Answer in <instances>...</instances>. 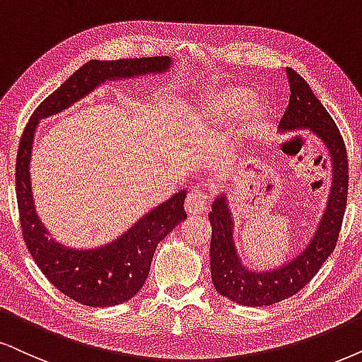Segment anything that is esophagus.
Returning a JSON list of instances; mask_svg holds the SVG:
<instances>
[{
    "instance_id": "1",
    "label": "esophagus",
    "mask_w": 362,
    "mask_h": 362,
    "mask_svg": "<svg viewBox=\"0 0 362 362\" xmlns=\"http://www.w3.org/2000/svg\"><path fill=\"white\" fill-rule=\"evenodd\" d=\"M207 195L202 190H192L185 199V210L189 215H202L207 210Z\"/></svg>"
}]
</instances>
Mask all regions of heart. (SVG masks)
Returning <instances> with one entry per match:
<instances>
[{
  "instance_id": "b5f03b06",
  "label": "heart",
  "mask_w": 362,
  "mask_h": 362,
  "mask_svg": "<svg viewBox=\"0 0 362 362\" xmlns=\"http://www.w3.org/2000/svg\"><path fill=\"white\" fill-rule=\"evenodd\" d=\"M254 98V90L247 85H222L209 88L199 98L202 122L214 134L232 130L239 122L245 139L262 135L269 127V107Z\"/></svg>"
}]
</instances>
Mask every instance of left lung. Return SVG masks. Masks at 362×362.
Listing matches in <instances>:
<instances>
[{
  "label": "left lung",
  "instance_id": "obj_1",
  "mask_svg": "<svg viewBox=\"0 0 362 362\" xmlns=\"http://www.w3.org/2000/svg\"><path fill=\"white\" fill-rule=\"evenodd\" d=\"M286 73L289 78L291 97L289 105L279 122V128L284 132L308 128L324 141L332 162L331 195L322 221L309 245L294 260L269 272H254L242 265L232 237L234 222L226 197L221 195L214 200L212 212L209 214L210 226H212V239H210L212 282L218 294L249 308H262L289 299L313 281V277L336 249L347 204L349 163H347L346 145L339 128L322 103L315 98L308 81L297 75L292 68H286Z\"/></svg>",
  "mask_w": 362,
  "mask_h": 362
}]
</instances>
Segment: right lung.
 I'll return each instance as SVG.
<instances>
[{
	"mask_svg": "<svg viewBox=\"0 0 362 362\" xmlns=\"http://www.w3.org/2000/svg\"><path fill=\"white\" fill-rule=\"evenodd\" d=\"M170 66L168 57L91 59L78 68L65 83L38 105L23 130L16 155V199L21 234L31 257L59 292L90 308H108L130 300L147 281L158 242L187 218L180 190L167 202L141 217L112 244L91 250H75L48 239V230L35 210L30 182V158L36 125L83 98L105 80L134 78L148 73H163Z\"/></svg>",
	"mask_w": 362,
	"mask_h": 362,
	"instance_id": "obj_1",
	"label": "right lung"
}]
</instances>
